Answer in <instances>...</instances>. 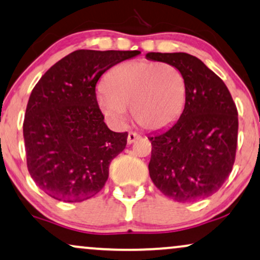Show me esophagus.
<instances>
[{
  "label": "esophagus",
  "instance_id": "esophagus-1",
  "mask_svg": "<svg viewBox=\"0 0 260 260\" xmlns=\"http://www.w3.org/2000/svg\"><path fill=\"white\" fill-rule=\"evenodd\" d=\"M140 138V136L138 133L136 132H129L128 133V137H127V143L128 144H133L136 140H138Z\"/></svg>",
  "mask_w": 260,
  "mask_h": 260
}]
</instances>
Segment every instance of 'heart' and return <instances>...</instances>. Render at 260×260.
Returning a JSON list of instances; mask_svg holds the SVG:
<instances>
[{
  "instance_id": "heart-1",
  "label": "heart",
  "mask_w": 260,
  "mask_h": 260,
  "mask_svg": "<svg viewBox=\"0 0 260 260\" xmlns=\"http://www.w3.org/2000/svg\"><path fill=\"white\" fill-rule=\"evenodd\" d=\"M103 87L104 92L96 96L98 108L116 124L126 122L127 108H132L140 127L164 129L179 118L185 106V82L179 71L168 64L122 62L109 71Z\"/></svg>"
}]
</instances>
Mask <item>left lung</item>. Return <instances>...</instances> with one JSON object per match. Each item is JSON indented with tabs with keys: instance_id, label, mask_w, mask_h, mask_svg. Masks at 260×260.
I'll use <instances>...</instances> for the list:
<instances>
[{
	"instance_id": "obj_1",
	"label": "left lung",
	"mask_w": 260,
	"mask_h": 260,
	"mask_svg": "<svg viewBox=\"0 0 260 260\" xmlns=\"http://www.w3.org/2000/svg\"><path fill=\"white\" fill-rule=\"evenodd\" d=\"M183 76L186 100L179 120L156 132L149 173L160 191L177 202L206 199L220 189L235 162L239 118L231 94L211 69L187 53H148Z\"/></svg>"
}]
</instances>
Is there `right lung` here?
<instances>
[{"instance_id": "obj_1", "label": "right lung", "mask_w": 260, "mask_h": 260, "mask_svg": "<svg viewBox=\"0 0 260 260\" xmlns=\"http://www.w3.org/2000/svg\"><path fill=\"white\" fill-rule=\"evenodd\" d=\"M139 51L80 49L60 59L34 87L23 133L36 185L62 202H82L105 185L109 166L127 144L98 108L95 86L105 71Z\"/></svg>"}]
</instances>
